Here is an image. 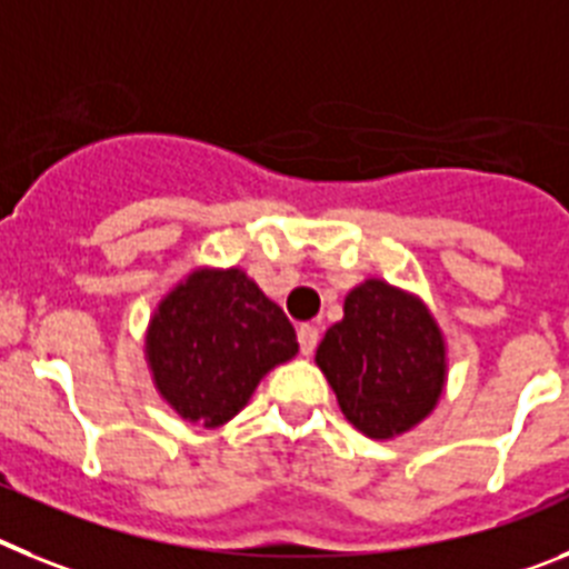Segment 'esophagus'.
Wrapping results in <instances>:
<instances>
[{"mask_svg":"<svg viewBox=\"0 0 569 569\" xmlns=\"http://www.w3.org/2000/svg\"><path fill=\"white\" fill-rule=\"evenodd\" d=\"M318 338H320L318 326H312V323H303V326H298L300 352H303V355H312V352H315V346H318Z\"/></svg>","mask_w":569,"mask_h":569,"instance_id":"1","label":"esophagus"}]
</instances>
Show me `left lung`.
<instances>
[{
  "label": "left lung",
  "instance_id": "1",
  "mask_svg": "<svg viewBox=\"0 0 569 569\" xmlns=\"http://www.w3.org/2000/svg\"><path fill=\"white\" fill-rule=\"evenodd\" d=\"M315 363L343 418L375 441H392L427 421L447 389L443 329L421 295L367 278L343 300Z\"/></svg>",
  "mask_w": 569,
  "mask_h": 569
}]
</instances>
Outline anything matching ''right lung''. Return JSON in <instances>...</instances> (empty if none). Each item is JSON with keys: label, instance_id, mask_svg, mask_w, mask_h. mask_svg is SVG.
<instances>
[{"label": "right lung", "instance_id": "add662e5", "mask_svg": "<svg viewBox=\"0 0 569 569\" xmlns=\"http://www.w3.org/2000/svg\"><path fill=\"white\" fill-rule=\"evenodd\" d=\"M142 349L162 401L197 429H217L298 355V338L243 269L197 266L160 298Z\"/></svg>", "mask_w": 569, "mask_h": 569}]
</instances>
